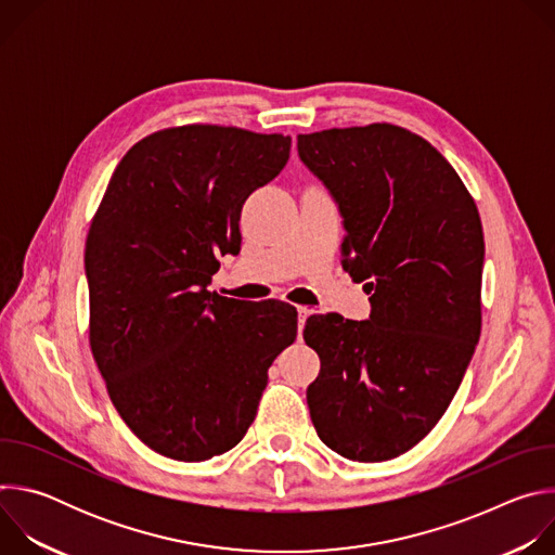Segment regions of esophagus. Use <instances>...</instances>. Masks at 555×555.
<instances>
[{
    "mask_svg": "<svg viewBox=\"0 0 555 555\" xmlns=\"http://www.w3.org/2000/svg\"><path fill=\"white\" fill-rule=\"evenodd\" d=\"M311 313H313V309H311V307H307V305H298V321H300V327H302V323H305L307 315H311Z\"/></svg>",
    "mask_w": 555,
    "mask_h": 555,
    "instance_id": "34e87169",
    "label": "esophagus"
}]
</instances>
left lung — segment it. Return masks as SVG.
Instances as JSON below:
<instances>
[{
    "mask_svg": "<svg viewBox=\"0 0 555 555\" xmlns=\"http://www.w3.org/2000/svg\"><path fill=\"white\" fill-rule=\"evenodd\" d=\"M298 155L338 202L343 268L371 294L369 321H307L321 358L309 415L340 456L388 461L435 428L479 343V208L446 157L398 125L298 133Z\"/></svg>",
    "mask_w": 555,
    "mask_h": 555,
    "instance_id": "obj_1",
    "label": "left lung"
}]
</instances>
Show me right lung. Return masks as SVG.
<instances>
[{
	"mask_svg": "<svg viewBox=\"0 0 555 555\" xmlns=\"http://www.w3.org/2000/svg\"><path fill=\"white\" fill-rule=\"evenodd\" d=\"M292 138L182 125L135 142L86 244L90 347L133 435L178 461L244 439L274 358L296 340L287 302L208 292L217 255L240 253L242 206L274 180Z\"/></svg>",
	"mask_w": 555,
	"mask_h": 555,
	"instance_id": "obj_1",
	"label": "right lung"
}]
</instances>
